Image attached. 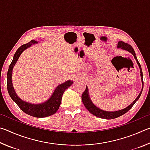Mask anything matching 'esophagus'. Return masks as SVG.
I'll return each instance as SVG.
<instances>
[{
    "label": "esophagus",
    "mask_w": 150,
    "mask_h": 150,
    "mask_svg": "<svg viewBox=\"0 0 150 150\" xmlns=\"http://www.w3.org/2000/svg\"><path fill=\"white\" fill-rule=\"evenodd\" d=\"M80 77V76H79V75H77V77Z\"/></svg>",
    "instance_id": "obj_1"
}]
</instances>
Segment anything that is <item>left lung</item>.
I'll list each match as a JSON object with an SVG mask.
<instances>
[{"mask_svg": "<svg viewBox=\"0 0 150 150\" xmlns=\"http://www.w3.org/2000/svg\"><path fill=\"white\" fill-rule=\"evenodd\" d=\"M118 47H120V48H122V49L128 51L129 52H130V53H132V54L134 58H135V59H136V61L137 62V63H138L139 68H140V75H141L142 83H143V84H144L143 73H142L141 65H140V64H139V62L138 61V59H137V57H136V54H135V52H134L133 47H132L130 44H126V43L122 41L118 42ZM142 90H143V88H142ZM142 90L141 91L140 93L139 94V95H138V97L136 98L135 100H134V102L132 103L130 105H129L128 107H126L125 108L122 109V110L115 111V112H107V111L102 110H100V109L98 108L97 107H96V106H95V105H94L92 103V102H91L89 96H88V88H87V87H86L85 91L83 93L82 96H81V98H82L83 103V105H84V106H85V108H87V110L89 111L91 114H93V115H95L96 116H97V117L101 118L114 119V118H118V117H119V116H120L122 115H124V114L126 113L127 112H128L132 107L134 104L136 103V101L139 99V96H140L141 94H142Z\"/></svg>", "mask_w": 150, "mask_h": 150, "instance_id": "8db88e82", "label": "left lung"}]
</instances>
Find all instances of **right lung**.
Wrapping results in <instances>:
<instances>
[{
    "label": "right lung",
    "instance_id": "add662e5",
    "mask_svg": "<svg viewBox=\"0 0 150 150\" xmlns=\"http://www.w3.org/2000/svg\"><path fill=\"white\" fill-rule=\"evenodd\" d=\"M36 43L38 42L33 40L27 44H23L17 50L14 54L13 59L9 65L8 72H7V89L12 99L25 113L34 117L44 118L53 115L58 110L62 103V98L63 93L71 85L73 82L71 81H67L63 84L57 86L50 99L47 100L46 102L40 104V105H32V104L28 103L18 97L14 92L12 83V69L22 52L26 48L29 47L32 44H36Z\"/></svg>",
    "mask_w": 150,
    "mask_h": 150
}]
</instances>
